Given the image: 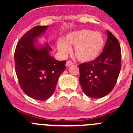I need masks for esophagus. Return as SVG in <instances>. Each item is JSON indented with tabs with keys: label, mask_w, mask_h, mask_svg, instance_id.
Listing matches in <instances>:
<instances>
[{
	"label": "esophagus",
	"mask_w": 133,
	"mask_h": 133,
	"mask_svg": "<svg viewBox=\"0 0 133 133\" xmlns=\"http://www.w3.org/2000/svg\"><path fill=\"white\" fill-rule=\"evenodd\" d=\"M72 64H73V63H72V61H66V66H69L72 65Z\"/></svg>",
	"instance_id": "1"
}]
</instances>
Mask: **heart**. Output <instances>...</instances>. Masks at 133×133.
Instances as JSON below:
<instances>
[{"instance_id":"obj_1","label":"heart","mask_w":133,"mask_h":133,"mask_svg":"<svg viewBox=\"0 0 133 133\" xmlns=\"http://www.w3.org/2000/svg\"><path fill=\"white\" fill-rule=\"evenodd\" d=\"M104 44L103 35L90 30L83 29L72 32L64 40L57 42V49L63 55L70 51V46H75L76 58L82 62H90L100 55Z\"/></svg>"}]
</instances>
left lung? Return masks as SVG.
<instances>
[{
	"label": "left lung",
	"mask_w": 133,
	"mask_h": 133,
	"mask_svg": "<svg viewBox=\"0 0 133 133\" xmlns=\"http://www.w3.org/2000/svg\"><path fill=\"white\" fill-rule=\"evenodd\" d=\"M108 38L103 52L95 60L78 65L79 82L88 97L107 95L116 84L121 68V50L117 38L107 30Z\"/></svg>",
	"instance_id": "1"
}]
</instances>
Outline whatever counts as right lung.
Listing matches in <instances>:
<instances>
[{
  "mask_svg": "<svg viewBox=\"0 0 133 133\" xmlns=\"http://www.w3.org/2000/svg\"><path fill=\"white\" fill-rule=\"evenodd\" d=\"M46 29L47 26H36L26 32L15 52V71L21 89L29 97L38 101L52 96L66 62L56 61L50 56L52 49L47 43L39 49L35 46L36 38Z\"/></svg>",
  "mask_w": 133,
  "mask_h": 133,
  "instance_id": "right-lung-1",
  "label": "right lung"
}]
</instances>
